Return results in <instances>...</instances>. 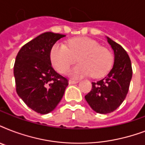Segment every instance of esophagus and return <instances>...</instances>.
<instances>
[{"mask_svg":"<svg viewBox=\"0 0 145 145\" xmlns=\"http://www.w3.org/2000/svg\"><path fill=\"white\" fill-rule=\"evenodd\" d=\"M78 81L77 80H69V81H68V84H77Z\"/></svg>","mask_w":145,"mask_h":145,"instance_id":"1","label":"esophagus"}]
</instances>
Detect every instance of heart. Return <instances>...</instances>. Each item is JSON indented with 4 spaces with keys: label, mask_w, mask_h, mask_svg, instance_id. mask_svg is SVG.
Returning a JSON list of instances; mask_svg holds the SVG:
<instances>
[{
    "label": "heart",
    "mask_w": 145,
    "mask_h": 145,
    "mask_svg": "<svg viewBox=\"0 0 145 145\" xmlns=\"http://www.w3.org/2000/svg\"><path fill=\"white\" fill-rule=\"evenodd\" d=\"M68 47L59 43L54 44L50 50L51 62L59 73L67 72L77 58L80 65L70 71V74L74 77L92 74L93 77L99 78L107 74L112 68V53L93 40L87 37L75 38L69 41Z\"/></svg>",
    "instance_id": "1"
}]
</instances>
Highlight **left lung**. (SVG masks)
Here are the masks:
<instances>
[{"instance_id":"1","label":"left lung","mask_w":145,"mask_h":145,"mask_svg":"<svg viewBox=\"0 0 145 145\" xmlns=\"http://www.w3.org/2000/svg\"><path fill=\"white\" fill-rule=\"evenodd\" d=\"M114 52L112 69L104 79L93 82V87L85 99L92 109L99 114H109L126 99L133 77V69L127 52L120 44L107 37Z\"/></svg>"}]
</instances>
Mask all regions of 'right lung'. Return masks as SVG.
Instances as JSON below:
<instances>
[{
    "label": "right lung",
    "mask_w": 145,
    "mask_h": 145,
    "mask_svg": "<svg viewBox=\"0 0 145 145\" xmlns=\"http://www.w3.org/2000/svg\"><path fill=\"white\" fill-rule=\"evenodd\" d=\"M65 35L43 33L25 44L14 64L16 93L28 107L46 114L54 110L68 85L65 77L52 68L50 50Z\"/></svg>",
    "instance_id": "right-lung-1"
}]
</instances>
